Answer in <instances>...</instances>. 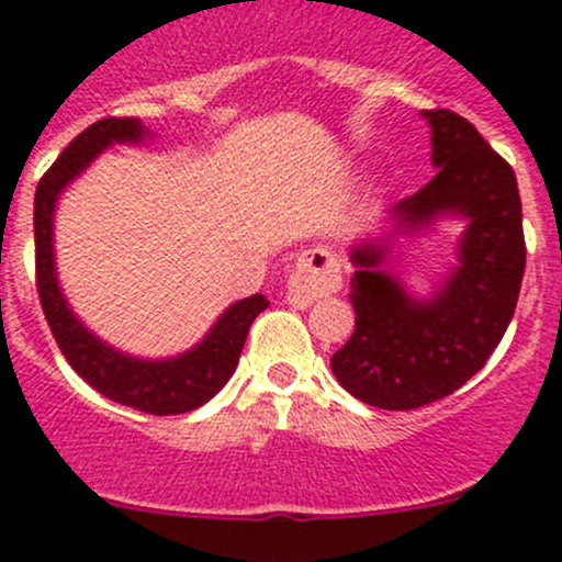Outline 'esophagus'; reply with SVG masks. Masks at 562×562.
I'll use <instances>...</instances> for the list:
<instances>
[{
  "label": "esophagus",
  "instance_id": "34e87169",
  "mask_svg": "<svg viewBox=\"0 0 562 562\" xmlns=\"http://www.w3.org/2000/svg\"><path fill=\"white\" fill-rule=\"evenodd\" d=\"M341 274L339 263L323 247H312V250L301 252L293 274L288 277V304L293 306H312L317 299L328 296L339 288Z\"/></svg>",
  "mask_w": 562,
  "mask_h": 562
}]
</instances>
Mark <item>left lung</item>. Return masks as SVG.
<instances>
[{"mask_svg": "<svg viewBox=\"0 0 562 562\" xmlns=\"http://www.w3.org/2000/svg\"><path fill=\"white\" fill-rule=\"evenodd\" d=\"M436 177L350 245L356 330L330 358L339 385L380 409H417L471 380L504 339L525 271L522 204L509 164L465 117L423 110ZM441 216L464 221L459 263L415 297L389 271L392 245Z\"/></svg>", "mask_w": 562, "mask_h": 562, "instance_id": "8db88e82", "label": "left lung"}]
</instances>
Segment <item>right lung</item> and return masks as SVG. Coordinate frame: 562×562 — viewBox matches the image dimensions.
Segmentation results:
<instances>
[{"instance_id": "add662e5", "label": "right lung", "mask_w": 562, "mask_h": 562, "mask_svg": "<svg viewBox=\"0 0 562 562\" xmlns=\"http://www.w3.org/2000/svg\"><path fill=\"white\" fill-rule=\"evenodd\" d=\"M153 132L139 117H104L67 145L34 193V258L37 293L58 350L93 390L147 415H182L199 409L232 380L252 321L269 306L261 293L228 306L191 350L172 358H137L99 339L69 306L58 285L53 252V217L58 196L112 145H139Z\"/></svg>"}]
</instances>
